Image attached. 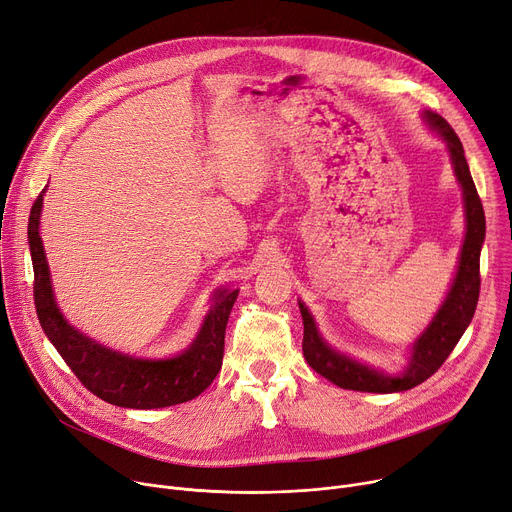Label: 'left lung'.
Segmentation results:
<instances>
[{
	"label": "left lung",
	"instance_id": "8db88e82",
	"mask_svg": "<svg viewBox=\"0 0 512 512\" xmlns=\"http://www.w3.org/2000/svg\"><path fill=\"white\" fill-rule=\"evenodd\" d=\"M424 117L426 122L434 130H438L446 140L450 159H453L455 175L465 196L467 235L461 250L459 270L446 302L438 310L432 324L426 328V333L413 345L409 368L403 374L380 372L372 366L362 364L359 359H353L330 347L318 335V328L314 324L310 310L304 306V302H299V310H302L304 318L302 349L306 362L318 374L347 390H362V393H401V390H409L417 384H422L432 374H436L438 368L446 362V357L453 353L477 308L479 285H482V279H479V254H482V244L486 237V215L482 198H479L475 190L473 177L469 173V165L465 159V150L455 130L450 128V124L438 113L426 111Z\"/></svg>",
	"mask_w": 512,
	"mask_h": 512
}]
</instances>
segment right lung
Wrapping results in <instances>:
<instances>
[{"instance_id":"obj_1","label":"right lung","mask_w":512,"mask_h":512,"mask_svg":"<svg viewBox=\"0 0 512 512\" xmlns=\"http://www.w3.org/2000/svg\"><path fill=\"white\" fill-rule=\"evenodd\" d=\"M43 194L28 217V244L35 270V308L45 335L64 357L76 378L99 399L128 409H159L198 397L215 380L225 353V326L239 289L219 291L196 341L188 351L169 359H142L113 351L88 339L59 314L51 293L49 268L39 235Z\"/></svg>"}]
</instances>
